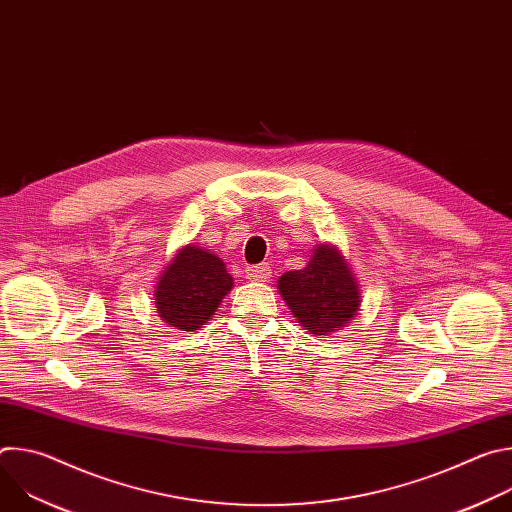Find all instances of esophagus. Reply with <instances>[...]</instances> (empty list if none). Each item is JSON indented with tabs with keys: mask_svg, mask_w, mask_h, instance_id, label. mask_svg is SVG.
Here are the masks:
<instances>
[{
	"mask_svg": "<svg viewBox=\"0 0 512 512\" xmlns=\"http://www.w3.org/2000/svg\"><path fill=\"white\" fill-rule=\"evenodd\" d=\"M245 275L251 281H267L271 275V269H269V265H251L245 269Z\"/></svg>",
	"mask_w": 512,
	"mask_h": 512,
	"instance_id": "esophagus-1",
	"label": "esophagus"
}]
</instances>
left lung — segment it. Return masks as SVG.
<instances>
[{
	"label": "left lung",
	"instance_id": "1",
	"mask_svg": "<svg viewBox=\"0 0 512 512\" xmlns=\"http://www.w3.org/2000/svg\"><path fill=\"white\" fill-rule=\"evenodd\" d=\"M277 289L296 320L316 336L346 326L360 308V289L334 245H318L304 269L287 271Z\"/></svg>",
	"mask_w": 512,
	"mask_h": 512
}]
</instances>
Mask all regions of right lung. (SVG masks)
Returning <instances> with one entry per match:
<instances>
[{"instance_id":"obj_1","label":"right lung","mask_w":512,"mask_h":512,"mask_svg":"<svg viewBox=\"0 0 512 512\" xmlns=\"http://www.w3.org/2000/svg\"><path fill=\"white\" fill-rule=\"evenodd\" d=\"M231 289L233 277L221 257L198 245H186L156 283V308L168 326L194 332L212 318Z\"/></svg>"}]
</instances>
